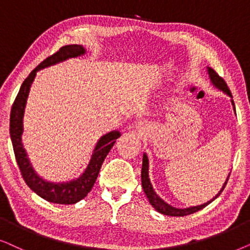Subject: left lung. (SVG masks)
<instances>
[{
    "label": "left lung",
    "mask_w": 250,
    "mask_h": 250,
    "mask_svg": "<svg viewBox=\"0 0 250 250\" xmlns=\"http://www.w3.org/2000/svg\"><path fill=\"white\" fill-rule=\"evenodd\" d=\"M208 73H209V76H210L212 84H214L215 86H217V88L221 89V90L226 92V94H228L229 97H232L231 91H229V86H228V84H226V82L224 81V79L221 78V76H219L217 73H216V71H214L212 68H208ZM232 105H233V108L235 111L233 99H232ZM229 177V175L228 176V179H226V182L224 183V185H223L221 191L218 192V194L216 195L215 198H212V200L206 202V204L201 205V206H197V207H191V208H186V209L174 208V207H171V206H169L168 204H166V202L162 200V199L160 198L159 195L154 192V189H153L152 184H151V182H149V178H148V160H147V156H146V154L143 155V166H142V186H143V189H144L146 197L148 198L149 204H151L153 207L155 208L156 211L161 212V214H164V215L186 216V215H191V214H193V212H197L199 210H201L202 208H205L206 206H208L211 201H214L215 199L217 198L219 194H221V193L223 192V189L225 188L226 184H228Z\"/></svg>",
    "instance_id": "8db88e82"
}]
</instances>
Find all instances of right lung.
<instances>
[{
  "label": "right lung",
  "instance_id": "right-lung-1",
  "mask_svg": "<svg viewBox=\"0 0 250 250\" xmlns=\"http://www.w3.org/2000/svg\"><path fill=\"white\" fill-rule=\"evenodd\" d=\"M84 52V48L82 45H65L62 46L57 52L45 58L38 67L33 69L31 74L22 82L21 90H19L15 102H13L11 113H10V136H11L17 164H18V167L21 169L22 178H24L25 183L32 191H34L36 194L44 199V200L53 202V204L72 205L76 204V202L86 197V194L91 191L92 186H94L96 179L98 177L99 170H101L105 158L107 156L108 152L111 151L113 145L115 144L116 139L120 137V132L118 131L108 132V134L103 136L99 139L97 145H96L90 162H89L85 171L81 175V177L75 179V181L62 183V184L49 183L40 178L35 174V171L33 170L27 159V154H26L25 149L22 147V116H24L29 89H31L32 82L34 81L36 72L40 71L41 68L56 64V62L65 61V59L78 57V56H81Z\"/></svg>",
  "mask_w": 250,
  "mask_h": 250
}]
</instances>
